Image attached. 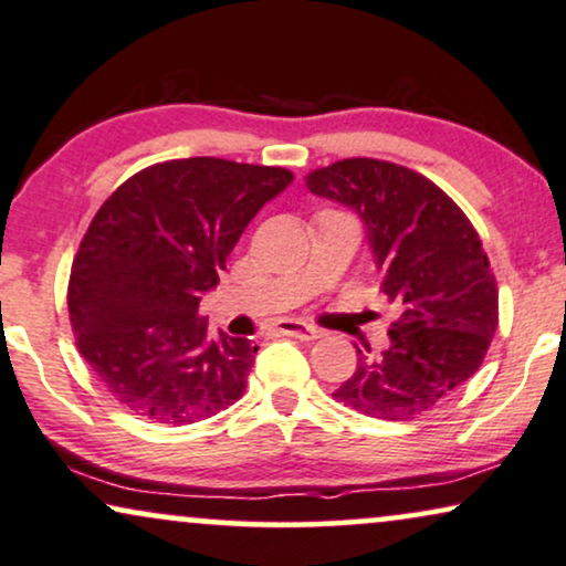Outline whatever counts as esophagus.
<instances>
[{
  "mask_svg": "<svg viewBox=\"0 0 566 566\" xmlns=\"http://www.w3.org/2000/svg\"><path fill=\"white\" fill-rule=\"evenodd\" d=\"M276 332L279 334H287V336H297V339H318L321 334V328H316V326H311V324H303V321H279L276 324Z\"/></svg>",
  "mask_w": 566,
  "mask_h": 566,
  "instance_id": "obj_1",
  "label": "esophagus"
}]
</instances>
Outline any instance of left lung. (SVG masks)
Returning a JSON list of instances; mask_svg holds the SVG:
<instances>
[{
  "label": "left lung",
  "instance_id": "8db88e82",
  "mask_svg": "<svg viewBox=\"0 0 566 566\" xmlns=\"http://www.w3.org/2000/svg\"><path fill=\"white\" fill-rule=\"evenodd\" d=\"M305 185L363 219L381 292L402 311L389 347L357 349L355 374L334 397L368 418H418L460 389L491 347L499 290L483 242L439 185L399 164L342 159Z\"/></svg>",
  "mask_w": 566,
  "mask_h": 566
}]
</instances>
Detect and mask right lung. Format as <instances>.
<instances>
[{"mask_svg": "<svg viewBox=\"0 0 566 566\" xmlns=\"http://www.w3.org/2000/svg\"><path fill=\"white\" fill-rule=\"evenodd\" d=\"M292 180L282 167L192 156L154 164L104 200L77 248L67 307L83 360L119 405L188 426L242 397L259 347L213 336L198 305L250 219Z\"/></svg>", "mask_w": 566, "mask_h": 566, "instance_id": "obj_1", "label": "right lung"}]
</instances>
